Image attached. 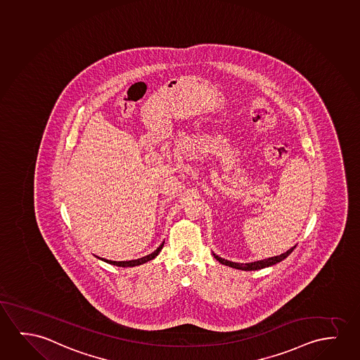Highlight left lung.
Returning a JSON list of instances; mask_svg holds the SVG:
<instances>
[{
    "label": "left lung",
    "mask_w": 360,
    "mask_h": 360,
    "mask_svg": "<svg viewBox=\"0 0 360 360\" xmlns=\"http://www.w3.org/2000/svg\"><path fill=\"white\" fill-rule=\"evenodd\" d=\"M296 245L291 248L290 250H287L286 252H283L281 255L274 256V257H269V259H264V260L254 261V262H248V264H240V262H233V261L225 260L223 257L214 254L213 255L217 260L219 261L220 264L223 265L229 266L236 270H243V271H255V270H261V269H265L269 266L276 265L277 262H281L282 260H285L287 256L291 254L292 251L295 250Z\"/></svg>",
    "instance_id": "8db88e82"
}]
</instances>
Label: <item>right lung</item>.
Instances as JSON below:
<instances>
[{"instance_id": "add662e5", "label": "right lung", "mask_w": 360, "mask_h": 360, "mask_svg": "<svg viewBox=\"0 0 360 360\" xmlns=\"http://www.w3.org/2000/svg\"><path fill=\"white\" fill-rule=\"evenodd\" d=\"M163 244H165V241H162L161 245L157 248L156 250L151 252V254H148V255L143 256V257H141V259H136V260H130V261H111L106 260V259H103V257H98V256H95V257H98L101 261H104V262H108L110 265L119 266V267H135V266L142 265V264H146L148 261L153 260L155 257H156L158 254H160V251L162 250V248H163Z\"/></svg>"}]
</instances>
